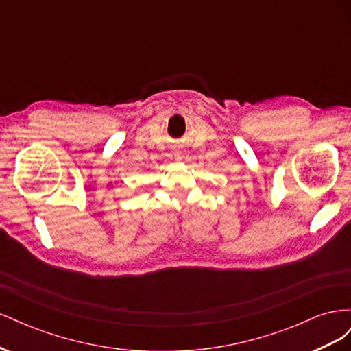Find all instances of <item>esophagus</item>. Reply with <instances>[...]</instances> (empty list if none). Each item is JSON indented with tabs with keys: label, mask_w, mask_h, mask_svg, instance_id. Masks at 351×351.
Listing matches in <instances>:
<instances>
[{
	"label": "esophagus",
	"mask_w": 351,
	"mask_h": 351,
	"mask_svg": "<svg viewBox=\"0 0 351 351\" xmlns=\"http://www.w3.org/2000/svg\"><path fill=\"white\" fill-rule=\"evenodd\" d=\"M174 156H176V159H177V161H178V159H182V155H180L178 152H177V154L174 155Z\"/></svg>",
	"instance_id": "esophagus-1"
}]
</instances>
